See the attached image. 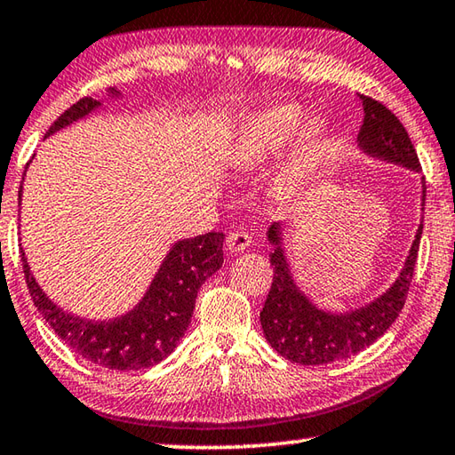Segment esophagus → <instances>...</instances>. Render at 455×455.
<instances>
[{
    "label": "esophagus",
    "mask_w": 455,
    "mask_h": 455,
    "mask_svg": "<svg viewBox=\"0 0 455 455\" xmlns=\"http://www.w3.org/2000/svg\"><path fill=\"white\" fill-rule=\"evenodd\" d=\"M226 245L229 251H243L251 245V237L248 232H232L228 235Z\"/></svg>",
    "instance_id": "1"
}]
</instances>
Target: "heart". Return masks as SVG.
I'll return each instance as SVG.
<instances>
[{
  "instance_id": "heart-1",
  "label": "heart",
  "mask_w": 455,
  "mask_h": 455,
  "mask_svg": "<svg viewBox=\"0 0 455 455\" xmlns=\"http://www.w3.org/2000/svg\"><path fill=\"white\" fill-rule=\"evenodd\" d=\"M304 119L306 109L296 103H277L261 109L237 132L226 156L228 167L242 175L261 172L290 146ZM299 132L291 154L272 178V194L280 202H293L301 194L328 138V127L322 119H309Z\"/></svg>"
}]
</instances>
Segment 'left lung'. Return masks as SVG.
Returning a JSON list of instances; mask_svg holds the SVG:
<instances>
[{"label":"left lung","mask_w":455,"mask_h":455,"mask_svg":"<svg viewBox=\"0 0 455 455\" xmlns=\"http://www.w3.org/2000/svg\"><path fill=\"white\" fill-rule=\"evenodd\" d=\"M363 125L357 133V146L365 156L421 172L419 159L408 132L384 103L360 95ZM426 204V181L421 180V210ZM424 223L419 221L416 240L395 282L370 304L344 314H331L317 307L293 280L288 256L283 251V223L274 221L267 229V242L274 245L269 264L274 266L272 290L259 314L261 330L277 354L301 365H322L346 360L370 347L384 336L400 315L408 298L416 267Z\"/></svg>","instance_id":"1"}]
</instances>
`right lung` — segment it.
Returning a JSON list of instances; mask_svg holds the SVG:
<instances>
[{"mask_svg": "<svg viewBox=\"0 0 455 455\" xmlns=\"http://www.w3.org/2000/svg\"><path fill=\"white\" fill-rule=\"evenodd\" d=\"M108 95L119 98L122 93L111 87ZM101 106L103 103L93 98L79 100L55 119L45 138ZM21 189L23 183L20 202ZM223 234L210 232L173 243L140 304L108 322L87 320L53 304L36 282L23 250L21 261L31 299L52 330L87 362L108 370L132 371L164 362L178 346L191 322L199 288L223 264Z\"/></svg>", "mask_w": 455, "mask_h": 455, "instance_id": "obj_1", "label": "right lung"}]
</instances>
